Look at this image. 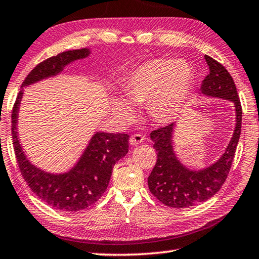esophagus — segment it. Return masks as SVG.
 <instances>
[{"label": "esophagus", "mask_w": 259, "mask_h": 259, "mask_svg": "<svg viewBox=\"0 0 259 259\" xmlns=\"http://www.w3.org/2000/svg\"><path fill=\"white\" fill-rule=\"evenodd\" d=\"M143 140H144L143 135H141V134H134V135H132V137H131L130 143L132 144V146H139L140 143L143 142Z\"/></svg>", "instance_id": "34e87169"}]
</instances>
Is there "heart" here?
Masks as SVG:
<instances>
[{
  "label": "heart",
  "mask_w": 259,
  "mask_h": 259,
  "mask_svg": "<svg viewBox=\"0 0 259 259\" xmlns=\"http://www.w3.org/2000/svg\"><path fill=\"white\" fill-rule=\"evenodd\" d=\"M193 70L188 62L173 58H155L131 71L122 84L127 100L115 95L112 110L124 122H131L137 111L130 103H147L149 117L158 124H169L178 118L193 83Z\"/></svg>",
  "instance_id": "obj_1"
}]
</instances>
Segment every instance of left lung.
Wrapping results in <instances>:
<instances>
[{"mask_svg":"<svg viewBox=\"0 0 259 259\" xmlns=\"http://www.w3.org/2000/svg\"><path fill=\"white\" fill-rule=\"evenodd\" d=\"M209 75L202 80L200 94L234 103L235 127L232 139L220 159L202 169H190L176 157L173 147L175 122L151 132L157 162L148 178L150 192L164 205L187 208L214 197L224 184L241 133L242 108L232 76L223 65L205 56Z\"/></svg>","mask_w":259,"mask_h":259,"instance_id":"8db88e82","label":"left lung"}]
</instances>
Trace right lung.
I'll return each instance as SVG.
<instances>
[{
    "label": "right lung",
    "instance_id": "1",
    "mask_svg": "<svg viewBox=\"0 0 259 259\" xmlns=\"http://www.w3.org/2000/svg\"><path fill=\"white\" fill-rule=\"evenodd\" d=\"M90 53V49L85 48L47 59L29 72L21 89L59 75L69 63L89 57ZM22 94L20 90L11 115L13 147L22 178L31 191L54 209L75 212L92 206L107 190L113 166L128 152L130 137L124 133L97 132L71 169L60 174L49 173L31 164L22 150L17 127Z\"/></svg>",
    "mask_w": 259,
    "mask_h": 259
}]
</instances>
